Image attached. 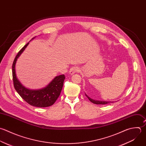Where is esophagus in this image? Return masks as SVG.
<instances>
[{"mask_svg": "<svg viewBox=\"0 0 146 146\" xmlns=\"http://www.w3.org/2000/svg\"><path fill=\"white\" fill-rule=\"evenodd\" d=\"M79 70H80L79 67L77 66H73L72 68H70V69L69 70V73L71 75H72V74H74L76 72H78Z\"/></svg>", "mask_w": 146, "mask_h": 146, "instance_id": "1", "label": "esophagus"}]
</instances>
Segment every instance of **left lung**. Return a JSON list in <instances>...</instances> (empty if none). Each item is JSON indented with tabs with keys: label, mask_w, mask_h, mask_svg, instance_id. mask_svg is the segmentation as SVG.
Listing matches in <instances>:
<instances>
[{
	"label": "left lung",
	"mask_w": 146,
	"mask_h": 146,
	"mask_svg": "<svg viewBox=\"0 0 146 146\" xmlns=\"http://www.w3.org/2000/svg\"><path fill=\"white\" fill-rule=\"evenodd\" d=\"M86 96L88 98V99L90 101H91L92 103L94 104H97V105H105V104H109V103H110V102H110V101H97V100H93L92 98H90V97H89V96H88L86 94H85Z\"/></svg>",
	"instance_id": "left-lung-1"
}]
</instances>
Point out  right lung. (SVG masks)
<instances>
[{
  "label": "right lung",
  "instance_id": "add662e5",
  "mask_svg": "<svg viewBox=\"0 0 146 146\" xmlns=\"http://www.w3.org/2000/svg\"><path fill=\"white\" fill-rule=\"evenodd\" d=\"M29 43L28 42L21 48L13 61L12 77L14 88L20 97L30 105L38 108L48 107L53 105L59 97L65 77L64 74L56 76L47 86L40 89L31 90L24 86L16 77L15 65L17 58L24 52Z\"/></svg>",
  "mask_w": 146,
  "mask_h": 146
}]
</instances>
